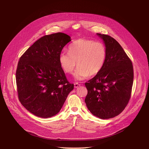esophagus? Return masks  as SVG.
<instances>
[{"label":"esophagus","mask_w":149,"mask_h":149,"mask_svg":"<svg viewBox=\"0 0 149 149\" xmlns=\"http://www.w3.org/2000/svg\"><path fill=\"white\" fill-rule=\"evenodd\" d=\"M81 86V84H78V82H75L74 83V87L75 88H78V87H79Z\"/></svg>","instance_id":"34e87169"}]
</instances>
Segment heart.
Masks as SVG:
<instances>
[{
  "label": "heart",
  "instance_id": "1",
  "mask_svg": "<svg viewBox=\"0 0 149 149\" xmlns=\"http://www.w3.org/2000/svg\"><path fill=\"white\" fill-rule=\"evenodd\" d=\"M68 52L63 51L59 54V64L63 72L71 74L77 62L78 68L74 76L78 80L98 74L107 56V50L102 42L88 39H79L73 42Z\"/></svg>",
  "mask_w": 149,
  "mask_h": 149
}]
</instances>
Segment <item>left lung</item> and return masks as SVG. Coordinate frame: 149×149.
<instances>
[{
  "instance_id": "8db88e82",
  "label": "left lung",
  "mask_w": 149,
  "mask_h": 149,
  "mask_svg": "<svg viewBox=\"0 0 149 149\" xmlns=\"http://www.w3.org/2000/svg\"><path fill=\"white\" fill-rule=\"evenodd\" d=\"M107 50L101 71L85 83L88 93L85 98L90 112L101 119L120 114L130 100L133 84L132 62L118 42L107 35L97 33Z\"/></svg>"
}]
</instances>
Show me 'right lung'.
<instances>
[{"mask_svg":"<svg viewBox=\"0 0 149 149\" xmlns=\"http://www.w3.org/2000/svg\"><path fill=\"white\" fill-rule=\"evenodd\" d=\"M71 38L58 32L42 36L20 56L16 72L18 98L36 116L51 117L58 114L74 84L67 80L59 56Z\"/></svg>","mask_w":149,"mask_h":149,"instance_id":"right-lung-1","label":"right lung"}]
</instances>
